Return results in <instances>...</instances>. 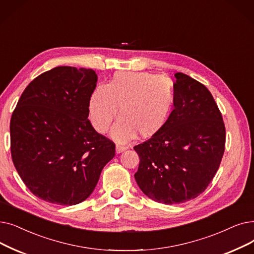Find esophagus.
Masks as SVG:
<instances>
[{
    "label": "esophagus",
    "mask_w": 254,
    "mask_h": 254,
    "mask_svg": "<svg viewBox=\"0 0 254 254\" xmlns=\"http://www.w3.org/2000/svg\"><path fill=\"white\" fill-rule=\"evenodd\" d=\"M127 146L120 144V143H118V144H116V152H117V153H120V152H123V151L127 150Z\"/></svg>",
    "instance_id": "34e87169"
}]
</instances>
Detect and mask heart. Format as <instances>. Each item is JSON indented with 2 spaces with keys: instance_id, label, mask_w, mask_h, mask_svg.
Instances as JSON below:
<instances>
[{
  "instance_id": "1",
  "label": "heart",
  "mask_w": 254,
  "mask_h": 254,
  "mask_svg": "<svg viewBox=\"0 0 254 254\" xmlns=\"http://www.w3.org/2000/svg\"><path fill=\"white\" fill-rule=\"evenodd\" d=\"M173 82L150 72H116L107 85H98L89 101V118L94 128L106 133L117 116L112 136L120 141L137 133L150 137L167 124L174 105Z\"/></svg>"
}]
</instances>
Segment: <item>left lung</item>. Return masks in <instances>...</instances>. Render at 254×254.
I'll return each instance as SVG.
<instances>
[{"mask_svg":"<svg viewBox=\"0 0 254 254\" xmlns=\"http://www.w3.org/2000/svg\"><path fill=\"white\" fill-rule=\"evenodd\" d=\"M174 76V109L167 124L134 147L140 158L135 173L139 188L165 204L200 195L214 179L225 148V126L212 93L189 75Z\"/></svg>","mask_w":254,"mask_h":254,"instance_id":"1","label":"left lung"}]
</instances>
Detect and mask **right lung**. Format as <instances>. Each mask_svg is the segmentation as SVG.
<instances>
[{"instance_id":"obj_1","label":"right lung","mask_w":254,"mask_h":254,"mask_svg":"<svg viewBox=\"0 0 254 254\" xmlns=\"http://www.w3.org/2000/svg\"><path fill=\"white\" fill-rule=\"evenodd\" d=\"M94 70L58 66L33 80L10 120L14 167L40 199L78 204L93 192L115 143L91 126L89 101Z\"/></svg>"}]
</instances>
